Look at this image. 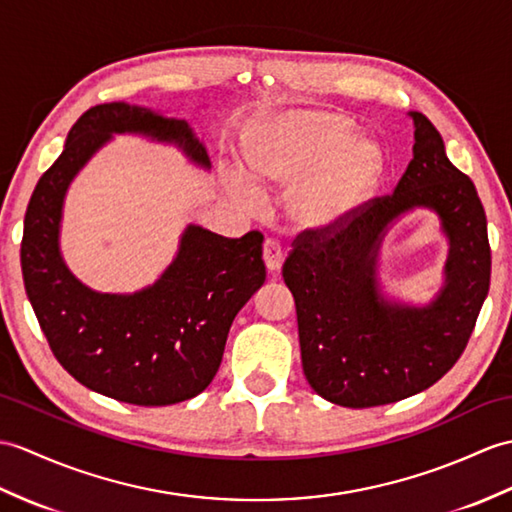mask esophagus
I'll list each match as a JSON object with an SVG mask.
<instances>
[{
    "label": "esophagus",
    "mask_w": 512,
    "mask_h": 512,
    "mask_svg": "<svg viewBox=\"0 0 512 512\" xmlns=\"http://www.w3.org/2000/svg\"><path fill=\"white\" fill-rule=\"evenodd\" d=\"M264 264L270 272L281 268V244L275 240V237H268L264 242Z\"/></svg>",
    "instance_id": "esophagus-1"
}]
</instances>
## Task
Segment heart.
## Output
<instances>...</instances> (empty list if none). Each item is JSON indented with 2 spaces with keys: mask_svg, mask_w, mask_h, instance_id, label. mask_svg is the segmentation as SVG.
Masks as SVG:
<instances>
[{
  "mask_svg": "<svg viewBox=\"0 0 512 512\" xmlns=\"http://www.w3.org/2000/svg\"><path fill=\"white\" fill-rule=\"evenodd\" d=\"M251 185L240 198L259 207V194L294 187L290 213L301 227L327 229L349 220L373 196L382 176V152L366 137L353 139L347 117L294 111L272 117L248 141Z\"/></svg>",
  "mask_w": 512,
  "mask_h": 512,
  "instance_id": "obj_1",
  "label": "heart"
}]
</instances>
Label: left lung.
<instances>
[{
	"mask_svg": "<svg viewBox=\"0 0 512 512\" xmlns=\"http://www.w3.org/2000/svg\"><path fill=\"white\" fill-rule=\"evenodd\" d=\"M414 157L395 192L336 227L305 229L283 264L299 320L301 362L320 397L344 408L395 403L436 384L465 351L489 294L491 246L475 185L447 159L443 137L412 111ZM434 208L450 237L446 288L427 308L388 304L374 259L387 224Z\"/></svg>",
	"mask_w": 512,
	"mask_h": 512,
	"instance_id": "obj_1",
	"label": "left lung"
}]
</instances>
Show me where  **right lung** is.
I'll list each match as a JSON object with an SVG mask.
<instances>
[{
    "label": "right lung",
    "instance_id": "add662e5",
    "mask_svg": "<svg viewBox=\"0 0 512 512\" xmlns=\"http://www.w3.org/2000/svg\"><path fill=\"white\" fill-rule=\"evenodd\" d=\"M113 133L174 141L209 168L207 150L185 120L126 102L91 106L28 202L23 283L54 358L76 382L133 406H172L216 377L235 314L266 281L264 235L248 231L231 240L187 227L176 259L150 288L128 296L89 290L63 264L58 224L71 178Z\"/></svg>",
    "mask_w": 512,
    "mask_h": 512
}]
</instances>
